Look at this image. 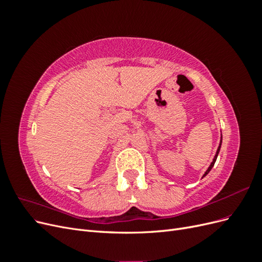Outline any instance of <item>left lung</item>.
Listing matches in <instances>:
<instances>
[{"instance_id":"left-lung-1","label":"left lung","mask_w":262,"mask_h":262,"mask_svg":"<svg viewBox=\"0 0 262 262\" xmlns=\"http://www.w3.org/2000/svg\"><path fill=\"white\" fill-rule=\"evenodd\" d=\"M221 145H222V138H221V142H220V145H219V147H217V150H216V154H215V156H214V158H213V161H212V163H211V165L209 166V168L207 169V171L204 172V175H203V177L204 176H207L208 173L210 172V170L212 169V167L214 166V164H215V161H216V158H217V155H219V152H220V149H221Z\"/></svg>"}]
</instances>
